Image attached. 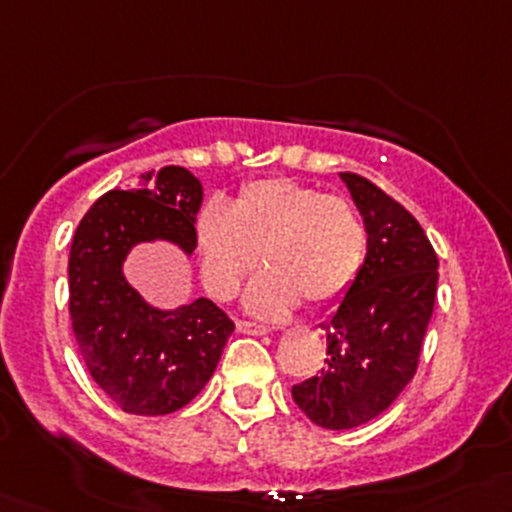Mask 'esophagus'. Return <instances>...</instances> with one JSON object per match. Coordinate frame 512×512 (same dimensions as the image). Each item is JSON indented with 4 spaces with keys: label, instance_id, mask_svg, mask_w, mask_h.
<instances>
[{
    "label": "esophagus",
    "instance_id": "34e87169",
    "mask_svg": "<svg viewBox=\"0 0 512 512\" xmlns=\"http://www.w3.org/2000/svg\"><path fill=\"white\" fill-rule=\"evenodd\" d=\"M237 332L252 334V337H262V334H267V327H262V324L257 322H247V319H237Z\"/></svg>",
    "mask_w": 512,
    "mask_h": 512
}]
</instances>
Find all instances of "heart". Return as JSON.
Returning a JSON list of instances; mask_svg holds the SVG:
<instances>
[{
    "label": "heart",
    "mask_w": 512,
    "mask_h": 512,
    "mask_svg": "<svg viewBox=\"0 0 512 512\" xmlns=\"http://www.w3.org/2000/svg\"><path fill=\"white\" fill-rule=\"evenodd\" d=\"M195 245L205 287L235 297L265 257V272L247 292L260 317H285L302 299L332 304L354 285L366 250V230L347 198L287 178L247 183L235 205L210 200L195 220Z\"/></svg>",
    "instance_id": "obj_1"
}]
</instances>
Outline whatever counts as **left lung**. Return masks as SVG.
Here are the masks:
<instances>
[{"label":"left lung","instance_id":"obj_1","mask_svg":"<svg viewBox=\"0 0 512 512\" xmlns=\"http://www.w3.org/2000/svg\"><path fill=\"white\" fill-rule=\"evenodd\" d=\"M366 227V257L322 324L327 359L292 386L309 421L344 431L389 409L416 374L438 285V257L418 220L356 173H339Z\"/></svg>","mask_w":512,"mask_h":512}]
</instances>
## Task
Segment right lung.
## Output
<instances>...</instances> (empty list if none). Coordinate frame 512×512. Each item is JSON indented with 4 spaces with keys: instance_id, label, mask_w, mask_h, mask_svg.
I'll return each mask as SVG.
<instances>
[{
    "instance_id": "1",
    "label": "right lung",
    "mask_w": 512,
    "mask_h": 512,
    "mask_svg": "<svg viewBox=\"0 0 512 512\" xmlns=\"http://www.w3.org/2000/svg\"><path fill=\"white\" fill-rule=\"evenodd\" d=\"M203 185L165 165L136 185L108 190L76 227L69 255V314L81 359L126 414L165 416L195 399L213 376L235 324L200 297L178 309L148 304L123 277L141 242L193 255Z\"/></svg>"
}]
</instances>
